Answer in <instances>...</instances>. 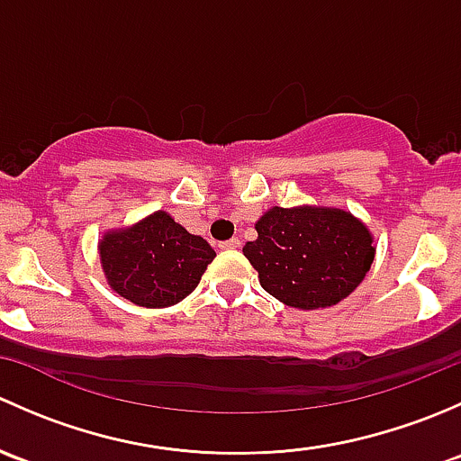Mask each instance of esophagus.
Returning <instances> with one entry per match:
<instances>
[{
  "label": "esophagus",
  "mask_w": 461,
  "mask_h": 461,
  "mask_svg": "<svg viewBox=\"0 0 461 461\" xmlns=\"http://www.w3.org/2000/svg\"><path fill=\"white\" fill-rule=\"evenodd\" d=\"M218 248H221V249H239L240 248V240L239 239L222 240V243H218Z\"/></svg>",
  "instance_id": "obj_1"
}]
</instances>
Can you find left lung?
Returning <instances> with one entry per match:
<instances>
[{"label": "left lung", "instance_id": "1", "mask_svg": "<svg viewBox=\"0 0 461 461\" xmlns=\"http://www.w3.org/2000/svg\"><path fill=\"white\" fill-rule=\"evenodd\" d=\"M258 239L243 254L260 287L296 310L332 308L359 287L375 260V239L348 209L272 207L257 221Z\"/></svg>", "mask_w": 461, "mask_h": 461}]
</instances>
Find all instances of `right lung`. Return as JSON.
Listing matches in <instances>:
<instances>
[{
    "mask_svg": "<svg viewBox=\"0 0 461 461\" xmlns=\"http://www.w3.org/2000/svg\"><path fill=\"white\" fill-rule=\"evenodd\" d=\"M97 254L111 290L140 308L180 303L216 257L203 236L189 234L162 209L129 227L104 231Z\"/></svg>",
    "mask_w": 461,
    "mask_h": 461,
    "instance_id": "obj_1",
    "label": "right lung"
}]
</instances>
